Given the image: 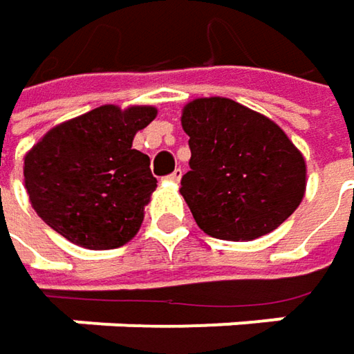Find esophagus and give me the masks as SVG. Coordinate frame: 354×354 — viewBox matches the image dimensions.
<instances>
[{
  "label": "esophagus",
  "mask_w": 354,
  "mask_h": 354,
  "mask_svg": "<svg viewBox=\"0 0 354 354\" xmlns=\"http://www.w3.org/2000/svg\"><path fill=\"white\" fill-rule=\"evenodd\" d=\"M180 178H182V170L176 168L172 174H168V176H166V180H170V182H180Z\"/></svg>",
  "instance_id": "1"
}]
</instances>
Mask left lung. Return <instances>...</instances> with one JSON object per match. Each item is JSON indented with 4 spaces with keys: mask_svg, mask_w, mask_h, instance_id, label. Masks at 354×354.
<instances>
[{
    "mask_svg": "<svg viewBox=\"0 0 354 354\" xmlns=\"http://www.w3.org/2000/svg\"><path fill=\"white\" fill-rule=\"evenodd\" d=\"M190 170L180 194L207 236L261 238L297 209L307 186L305 158L271 118L223 97L182 111Z\"/></svg>",
    "mask_w": 354,
    "mask_h": 354,
    "instance_id": "8db88e82",
    "label": "left lung"
}]
</instances>
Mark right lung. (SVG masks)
I'll return each mask as SVG.
<instances>
[{
	"mask_svg": "<svg viewBox=\"0 0 354 354\" xmlns=\"http://www.w3.org/2000/svg\"><path fill=\"white\" fill-rule=\"evenodd\" d=\"M154 118V106L102 104L47 132L25 154L24 166L39 218L86 250L131 241L156 188L150 158L132 140Z\"/></svg>",
	"mask_w": 354,
	"mask_h": 354,
	"instance_id": "1",
	"label": "right lung"
}]
</instances>
